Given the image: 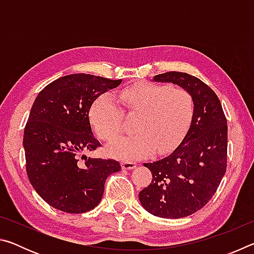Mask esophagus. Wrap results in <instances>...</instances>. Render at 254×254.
<instances>
[{
    "instance_id": "34e87169",
    "label": "esophagus",
    "mask_w": 254,
    "mask_h": 254,
    "mask_svg": "<svg viewBox=\"0 0 254 254\" xmlns=\"http://www.w3.org/2000/svg\"><path fill=\"white\" fill-rule=\"evenodd\" d=\"M136 167V163L135 162H132V161H126L122 163V168L126 169V170H130L133 169Z\"/></svg>"
}]
</instances>
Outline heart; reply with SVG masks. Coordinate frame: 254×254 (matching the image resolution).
Returning a JSON list of instances; mask_svg holds the SVG:
<instances>
[{"label":"heart","mask_w":254,"mask_h":254,"mask_svg":"<svg viewBox=\"0 0 254 254\" xmlns=\"http://www.w3.org/2000/svg\"><path fill=\"white\" fill-rule=\"evenodd\" d=\"M120 100L127 113H139L131 135H122L107 145L111 157L132 161L163 153L176 147L187 132L194 103L186 89L168 85L139 81L120 92ZM123 113L112 94L97 97L89 110L94 130L109 141L121 131Z\"/></svg>","instance_id":"obj_1"}]
</instances>
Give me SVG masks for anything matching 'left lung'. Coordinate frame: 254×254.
I'll return each instance as SVG.
<instances>
[{
    "mask_svg": "<svg viewBox=\"0 0 254 254\" xmlns=\"http://www.w3.org/2000/svg\"><path fill=\"white\" fill-rule=\"evenodd\" d=\"M152 80L186 89L194 111L182 143L169 156L143 163L151 171L152 182L139 192V199L154 216L186 217L208 203L224 177L227 122L216 94L197 77L169 71Z\"/></svg>",
    "mask_w": 254,
    "mask_h": 254,
    "instance_id": "1",
    "label": "left lung"
}]
</instances>
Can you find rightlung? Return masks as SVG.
<instances>
[{
  "mask_svg": "<svg viewBox=\"0 0 254 254\" xmlns=\"http://www.w3.org/2000/svg\"><path fill=\"white\" fill-rule=\"evenodd\" d=\"M122 79L88 74L56 79L38 94L23 134L27 174L34 190L50 206L66 213L88 212L100 204L105 180L121 170L118 161L87 158L101 143L89 120L91 106Z\"/></svg>",
  "mask_w": 254,
  "mask_h": 254,
  "instance_id": "1",
  "label": "right lung"
}]
</instances>
